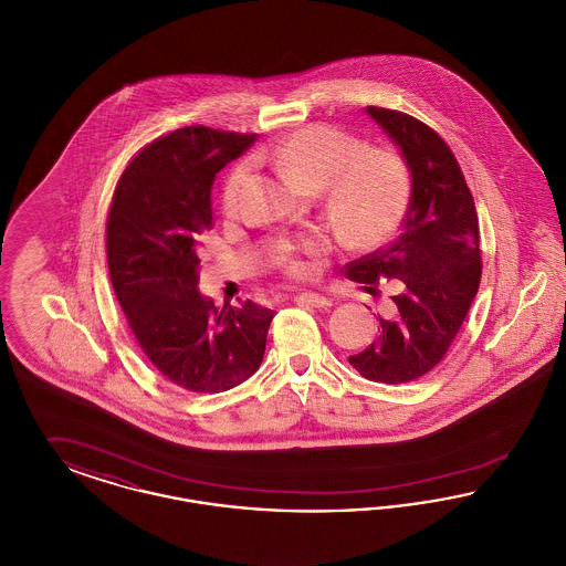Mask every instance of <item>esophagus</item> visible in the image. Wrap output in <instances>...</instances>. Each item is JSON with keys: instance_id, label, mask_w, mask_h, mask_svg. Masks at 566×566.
Instances as JSON below:
<instances>
[{"instance_id": "1", "label": "esophagus", "mask_w": 566, "mask_h": 566, "mask_svg": "<svg viewBox=\"0 0 566 566\" xmlns=\"http://www.w3.org/2000/svg\"><path fill=\"white\" fill-rule=\"evenodd\" d=\"M295 301L301 305H310V307H318V310L331 307V301L326 296L316 295V293H301L295 296Z\"/></svg>"}]
</instances>
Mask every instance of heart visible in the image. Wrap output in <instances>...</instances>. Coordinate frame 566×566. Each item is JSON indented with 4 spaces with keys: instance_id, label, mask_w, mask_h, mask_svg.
Returning a JSON list of instances; mask_svg holds the SVG:
<instances>
[{
    "instance_id": "b5f03b06",
    "label": "heart",
    "mask_w": 566,
    "mask_h": 566,
    "mask_svg": "<svg viewBox=\"0 0 566 566\" xmlns=\"http://www.w3.org/2000/svg\"><path fill=\"white\" fill-rule=\"evenodd\" d=\"M293 182L323 190L324 214L337 235L354 248H369L390 235L403 218L409 199V169L403 157L388 146L365 144L335 127L314 125L284 137L256 153ZM250 165L238 163L224 178L220 206L235 214ZM331 248L324 233H310L282 248L277 261L286 275L307 277L316 256Z\"/></svg>"
}]
</instances>
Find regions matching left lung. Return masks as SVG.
<instances>
[{"mask_svg":"<svg viewBox=\"0 0 566 566\" xmlns=\"http://www.w3.org/2000/svg\"><path fill=\"white\" fill-rule=\"evenodd\" d=\"M367 114L399 146L411 174V197L397 240L346 268L376 295L395 280L390 316H379V337L350 356L367 379L403 384L429 374L446 356L482 280L480 227L471 190L454 153L422 120L369 106Z\"/></svg>","mask_w":566,"mask_h":566,"instance_id":"1","label":"left lung"}]
</instances>
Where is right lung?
<instances>
[{"mask_svg": "<svg viewBox=\"0 0 566 566\" xmlns=\"http://www.w3.org/2000/svg\"><path fill=\"white\" fill-rule=\"evenodd\" d=\"M256 134L203 125L142 148L123 171L108 216V268L116 298L148 360L190 392H224L263 360L273 312L201 295L199 238L212 229L216 174Z\"/></svg>", "mask_w": 566, "mask_h": 566, "instance_id": "obj_1", "label": "right lung"}]
</instances>
